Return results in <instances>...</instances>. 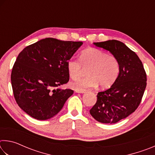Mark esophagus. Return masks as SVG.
Instances as JSON below:
<instances>
[{"instance_id":"34e87169","label":"esophagus","mask_w":155,"mask_h":155,"mask_svg":"<svg viewBox=\"0 0 155 155\" xmlns=\"http://www.w3.org/2000/svg\"><path fill=\"white\" fill-rule=\"evenodd\" d=\"M76 92L77 93H80V94H83L85 92V91H78V90H76Z\"/></svg>"}]
</instances>
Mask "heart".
I'll return each mask as SVG.
<instances>
[{"label": "heart", "mask_w": 155, "mask_h": 155, "mask_svg": "<svg viewBox=\"0 0 155 155\" xmlns=\"http://www.w3.org/2000/svg\"><path fill=\"white\" fill-rule=\"evenodd\" d=\"M66 68L68 74L72 79L80 77L83 68H90L87 72L89 77L70 83V87L78 91H86L99 85L103 88L111 87L116 81L120 71L119 61L116 57L94 48H89L81 52L80 60L73 57L68 59Z\"/></svg>", "instance_id": "1"}]
</instances>
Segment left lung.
Instances as JSON below:
<instances>
[{"label": "left lung", "instance_id": "1", "mask_svg": "<svg viewBox=\"0 0 155 155\" xmlns=\"http://www.w3.org/2000/svg\"><path fill=\"white\" fill-rule=\"evenodd\" d=\"M94 44L116 57L120 71L111 87L98 93L90 113L98 122L115 124L134 112L140 104L146 87V74L137 54L122 41L113 40Z\"/></svg>", "mask_w": 155, "mask_h": 155}]
</instances>
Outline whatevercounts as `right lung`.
I'll return each instance as SVG.
<instances>
[{"mask_svg": "<svg viewBox=\"0 0 155 155\" xmlns=\"http://www.w3.org/2000/svg\"><path fill=\"white\" fill-rule=\"evenodd\" d=\"M82 44L48 38L22 50L11 81L15 99L23 111L39 120L51 118L61 111L74 91L58 87L69 81L67 61Z\"/></svg>", "mask_w": 155, "mask_h": 155, "instance_id": "1", "label": "right lung"}]
</instances>
